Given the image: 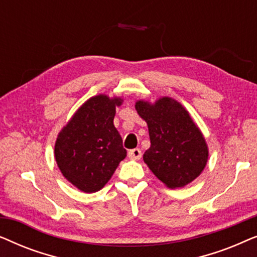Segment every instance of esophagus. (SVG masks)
<instances>
[{"mask_svg":"<svg viewBox=\"0 0 257 257\" xmlns=\"http://www.w3.org/2000/svg\"><path fill=\"white\" fill-rule=\"evenodd\" d=\"M128 158L130 159H135V160H139L142 158V150L140 149H133L128 151Z\"/></svg>","mask_w":257,"mask_h":257,"instance_id":"obj_1","label":"esophagus"}]
</instances>
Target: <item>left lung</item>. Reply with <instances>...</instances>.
<instances>
[{
  "mask_svg": "<svg viewBox=\"0 0 257 257\" xmlns=\"http://www.w3.org/2000/svg\"><path fill=\"white\" fill-rule=\"evenodd\" d=\"M136 110L149 126L151 146L144 161L154 175L170 188L184 187L198 178L206 166L208 149L182 105L164 97L153 105L137 101Z\"/></svg>",
  "mask_w": 257,
  "mask_h": 257,
  "instance_id": "left-lung-1",
  "label": "left lung"
}]
</instances>
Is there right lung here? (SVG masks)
<instances>
[{"mask_svg":"<svg viewBox=\"0 0 257 257\" xmlns=\"http://www.w3.org/2000/svg\"><path fill=\"white\" fill-rule=\"evenodd\" d=\"M120 98H90L58 135L55 158L62 174L85 193L99 191L126 157L122 139L113 125Z\"/></svg>","mask_w":257,"mask_h":257,"instance_id":"right-lung-1","label":"right lung"}]
</instances>
